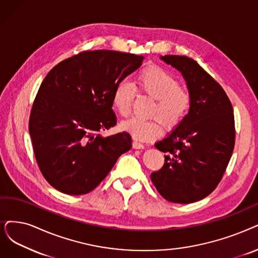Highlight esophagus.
Returning <instances> with one entry per match:
<instances>
[{
    "instance_id": "1",
    "label": "esophagus",
    "mask_w": 258,
    "mask_h": 258,
    "mask_svg": "<svg viewBox=\"0 0 258 258\" xmlns=\"http://www.w3.org/2000/svg\"><path fill=\"white\" fill-rule=\"evenodd\" d=\"M132 147L135 148V149H143L145 146H144L142 143H140V142H138L137 140H135V141L132 142Z\"/></svg>"
}]
</instances>
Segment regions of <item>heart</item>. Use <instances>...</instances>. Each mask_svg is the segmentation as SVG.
<instances>
[{
    "label": "heart",
    "instance_id": "b5f03b06",
    "mask_svg": "<svg viewBox=\"0 0 258 258\" xmlns=\"http://www.w3.org/2000/svg\"><path fill=\"white\" fill-rule=\"evenodd\" d=\"M136 84L140 93L154 99L150 114L158 116L165 126L171 128L187 114L191 105L189 91L180 86L176 77L158 66L142 70L137 76ZM136 89L127 80H121L115 86L112 94V105L120 116L127 117L131 113ZM120 129L140 141H150L159 137L162 130L157 117L150 119L130 118L120 123Z\"/></svg>",
    "mask_w": 258,
    "mask_h": 258
}]
</instances>
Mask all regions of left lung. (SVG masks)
<instances>
[{"instance_id": "obj_1", "label": "left lung", "mask_w": 258, "mask_h": 258, "mask_svg": "<svg viewBox=\"0 0 258 258\" xmlns=\"http://www.w3.org/2000/svg\"><path fill=\"white\" fill-rule=\"evenodd\" d=\"M161 59L181 72L191 105L178 127L154 144L165 152V163L150 178L163 198L188 204L208 197L228 167L235 145L233 107L222 87L197 61L177 55Z\"/></svg>"}]
</instances>
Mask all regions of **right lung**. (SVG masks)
Returning a JSON list of instances; mask_svg holds the SVG:
<instances>
[{"label": "right lung", "instance_id": "right-lung-1", "mask_svg": "<svg viewBox=\"0 0 258 258\" xmlns=\"http://www.w3.org/2000/svg\"><path fill=\"white\" fill-rule=\"evenodd\" d=\"M143 60L116 50H86L49 71L33 104L29 135L38 166L54 188L72 196L92 191L130 150L129 133L105 138L101 131L116 125L113 90Z\"/></svg>", "mask_w": 258, "mask_h": 258}]
</instances>
